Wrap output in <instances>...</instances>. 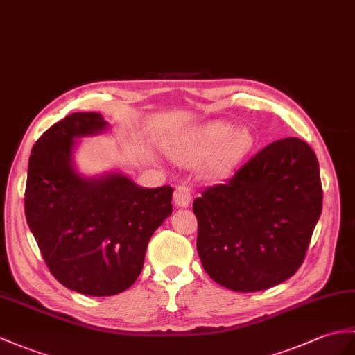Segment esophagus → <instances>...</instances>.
<instances>
[{"label":"esophagus","mask_w":355,"mask_h":355,"mask_svg":"<svg viewBox=\"0 0 355 355\" xmlns=\"http://www.w3.org/2000/svg\"><path fill=\"white\" fill-rule=\"evenodd\" d=\"M174 201H175V205H178V207H187V205L191 204V201H192L191 187L186 186V184L177 186L175 192H174Z\"/></svg>","instance_id":"esophagus-1"}]
</instances>
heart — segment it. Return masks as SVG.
Here are the masks:
<instances>
[{
	"mask_svg": "<svg viewBox=\"0 0 355 355\" xmlns=\"http://www.w3.org/2000/svg\"><path fill=\"white\" fill-rule=\"evenodd\" d=\"M232 133V128L224 122H213L201 128L187 142L172 150V157L183 164H196L209 158L204 164V174L218 177L233 166L248 146V139L243 133Z\"/></svg>",
	"mask_w": 355,
	"mask_h": 355,
	"instance_id": "heart-1",
	"label": "heart"
}]
</instances>
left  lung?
Masks as SVG:
<instances>
[{
	"mask_svg": "<svg viewBox=\"0 0 355 355\" xmlns=\"http://www.w3.org/2000/svg\"><path fill=\"white\" fill-rule=\"evenodd\" d=\"M320 211L316 154L298 137L272 142L195 198L202 268L234 292L283 283L302 265Z\"/></svg>",
	"mask_w": 355,
	"mask_h": 355,
	"instance_id": "left-lung-1",
	"label": "left lung"
}]
</instances>
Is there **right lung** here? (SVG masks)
Instances as JSON below:
<instances>
[{
  "label": "right lung",
  "mask_w": 355,
  "mask_h": 355,
  "mask_svg": "<svg viewBox=\"0 0 355 355\" xmlns=\"http://www.w3.org/2000/svg\"><path fill=\"white\" fill-rule=\"evenodd\" d=\"M107 125L89 112L48 128L31 150L24 200L49 272L89 296L127 291L142 272L153 233L172 213L171 186L145 189L122 174L85 178L73 169V139Z\"/></svg>",
  "instance_id": "add662e5"
}]
</instances>
